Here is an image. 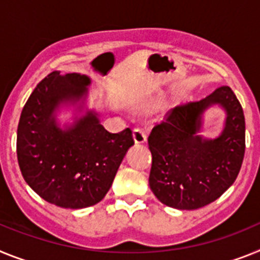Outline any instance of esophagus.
<instances>
[{"instance_id":"1","label":"esophagus","mask_w":260,"mask_h":260,"mask_svg":"<svg viewBox=\"0 0 260 260\" xmlns=\"http://www.w3.org/2000/svg\"><path fill=\"white\" fill-rule=\"evenodd\" d=\"M133 139H135V143L136 144H144L146 141V132L143 128H135L133 129Z\"/></svg>"}]
</instances>
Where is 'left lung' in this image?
<instances>
[{"label": "left lung", "mask_w": 260, "mask_h": 260, "mask_svg": "<svg viewBox=\"0 0 260 260\" xmlns=\"http://www.w3.org/2000/svg\"><path fill=\"white\" fill-rule=\"evenodd\" d=\"M218 103L228 114L224 132L214 140L197 135L205 108ZM152 152L149 186L164 204L198 209L220 198L234 183L245 155V116L229 86L202 101L178 106L148 137Z\"/></svg>", "instance_id": "left-lung-1"}]
</instances>
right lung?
Here are the masks:
<instances>
[{"label": "right lung", "mask_w": 260, "mask_h": 260, "mask_svg": "<svg viewBox=\"0 0 260 260\" xmlns=\"http://www.w3.org/2000/svg\"><path fill=\"white\" fill-rule=\"evenodd\" d=\"M89 83L83 74L52 72L27 99L18 124L17 157L24 180L40 198L62 208L101 202L135 144L131 128L108 132L92 111L69 129L57 127V106L82 98Z\"/></svg>", "instance_id": "obj_1"}]
</instances>
